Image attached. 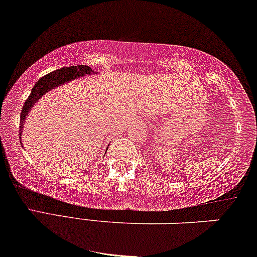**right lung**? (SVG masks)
Wrapping results in <instances>:
<instances>
[{"label": "right lung", "mask_w": 257, "mask_h": 257, "mask_svg": "<svg viewBox=\"0 0 257 257\" xmlns=\"http://www.w3.org/2000/svg\"><path fill=\"white\" fill-rule=\"evenodd\" d=\"M95 73L91 67L84 65H78V66H71V67H63L59 68L56 71L49 73V74L42 76L41 79L36 82L34 87H33L31 94H29L28 99L25 101V105H23L21 115H20V139H21L22 130H23V122L26 120V116L28 115L31 108L34 106V104L38 100L41 98V96L51 91L52 88L58 87L60 85H63L65 82L69 81V80H73L75 78H79V76H82L85 74H93ZM22 144V142H21Z\"/></svg>", "instance_id": "add662e5"}]
</instances>
